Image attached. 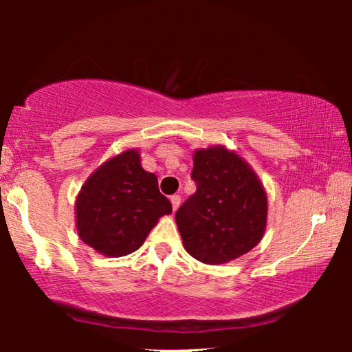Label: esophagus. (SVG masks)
<instances>
[{"mask_svg":"<svg viewBox=\"0 0 352 352\" xmlns=\"http://www.w3.org/2000/svg\"><path fill=\"white\" fill-rule=\"evenodd\" d=\"M171 205H173V210H177L179 208V205H181V197L179 195H171Z\"/></svg>","mask_w":352,"mask_h":352,"instance_id":"1","label":"esophagus"}]
</instances>
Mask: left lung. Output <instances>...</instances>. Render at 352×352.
<instances>
[{
	"label": "left lung",
	"mask_w": 352,
	"mask_h": 352,
	"mask_svg": "<svg viewBox=\"0 0 352 352\" xmlns=\"http://www.w3.org/2000/svg\"><path fill=\"white\" fill-rule=\"evenodd\" d=\"M197 190L176 211L186 252L205 264H224L263 239L267 197L247 162L223 146L199 148L192 170Z\"/></svg>",
	"instance_id": "1"
}]
</instances>
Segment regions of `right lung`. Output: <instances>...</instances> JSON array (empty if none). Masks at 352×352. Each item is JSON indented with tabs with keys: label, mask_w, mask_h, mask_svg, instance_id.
<instances>
[{
	"label": "right lung",
	"mask_w": 352,
	"mask_h": 352,
	"mask_svg": "<svg viewBox=\"0 0 352 352\" xmlns=\"http://www.w3.org/2000/svg\"><path fill=\"white\" fill-rule=\"evenodd\" d=\"M171 211L157 176L144 170L139 152L129 148L102 163L81 186L75 201L76 230L98 253L126 256Z\"/></svg>",
	"instance_id": "add662e5"
}]
</instances>
